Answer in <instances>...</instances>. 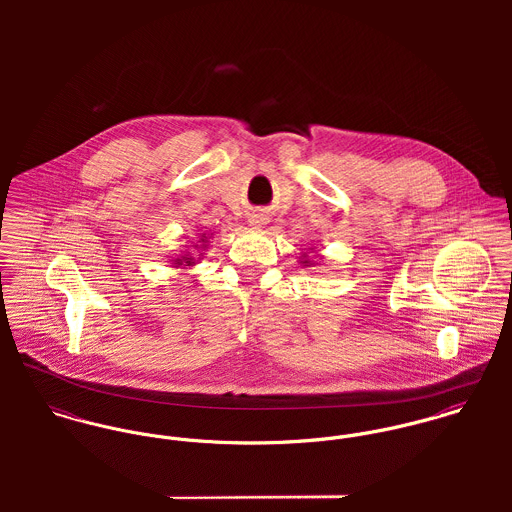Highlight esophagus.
Returning a JSON list of instances; mask_svg holds the SVG:
<instances>
[{
    "label": "esophagus",
    "instance_id": "1",
    "mask_svg": "<svg viewBox=\"0 0 512 512\" xmlns=\"http://www.w3.org/2000/svg\"><path fill=\"white\" fill-rule=\"evenodd\" d=\"M250 224H252L254 228H262V226L266 224V217H264V215H252V217H250Z\"/></svg>",
    "mask_w": 512,
    "mask_h": 512
}]
</instances>
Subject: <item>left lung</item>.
Returning a JSON list of instances; mask_svg holds the SVG:
<instances>
[{
    "label": "left lung",
    "mask_w": 512,
    "mask_h": 512,
    "mask_svg": "<svg viewBox=\"0 0 512 512\" xmlns=\"http://www.w3.org/2000/svg\"><path fill=\"white\" fill-rule=\"evenodd\" d=\"M311 250H313V248H311ZM299 262H301V264H303V266H311V264H315V262H311V260H309V258H307V254H303V258H301V260H299Z\"/></svg>",
    "instance_id": "1"
}]
</instances>
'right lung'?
<instances>
[{"instance_id":"1","label":"right lung","mask_w":512,"mask_h":512,"mask_svg":"<svg viewBox=\"0 0 512 512\" xmlns=\"http://www.w3.org/2000/svg\"><path fill=\"white\" fill-rule=\"evenodd\" d=\"M207 234H201V238H199V242L201 244H195V248H207ZM173 264H175V268H189V266H195L197 264V260L191 256V254H185V256H179V258H175V260H171Z\"/></svg>"}]
</instances>
